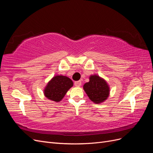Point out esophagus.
<instances>
[{"label":"esophagus","instance_id":"34e87169","mask_svg":"<svg viewBox=\"0 0 153 153\" xmlns=\"http://www.w3.org/2000/svg\"><path fill=\"white\" fill-rule=\"evenodd\" d=\"M74 85H75L76 87H80L82 85V82L80 80H78V81H76L74 83Z\"/></svg>","mask_w":153,"mask_h":153}]
</instances>
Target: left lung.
<instances>
[{
  "label": "left lung",
  "mask_w": 153,
  "mask_h": 153,
  "mask_svg": "<svg viewBox=\"0 0 153 153\" xmlns=\"http://www.w3.org/2000/svg\"><path fill=\"white\" fill-rule=\"evenodd\" d=\"M84 89L89 99L95 103L103 102L109 95V87L106 82L97 75H92L89 82L84 85Z\"/></svg>",
  "instance_id": "left-lung-1"
}]
</instances>
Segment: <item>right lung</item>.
Wrapping results in <instances>:
<instances>
[{
  "mask_svg": "<svg viewBox=\"0 0 153 153\" xmlns=\"http://www.w3.org/2000/svg\"><path fill=\"white\" fill-rule=\"evenodd\" d=\"M72 80L65 76H55L45 87L44 93L50 100L60 101L65 96L67 91L73 86Z\"/></svg>",
  "mask_w": 153,
  "mask_h": 153,
  "instance_id": "add662e5",
  "label": "right lung"
}]
</instances>
